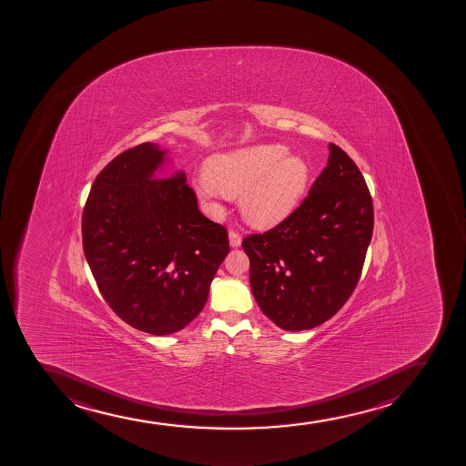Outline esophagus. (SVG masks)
Segmentation results:
<instances>
[{"label":"esophagus","instance_id":"34e87169","mask_svg":"<svg viewBox=\"0 0 466 466\" xmlns=\"http://www.w3.org/2000/svg\"><path fill=\"white\" fill-rule=\"evenodd\" d=\"M228 242H230V247H233V248H238V247L240 245V242H242V236H240L238 231L231 230L230 233H228Z\"/></svg>","mask_w":466,"mask_h":466}]
</instances>
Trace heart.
<instances>
[{"instance_id":"b5f03b06","label":"heart","mask_w":466,"mask_h":466,"mask_svg":"<svg viewBox=\"0 0 466 466\" xmlns=\"http://www.w3.org/2000/svg\"><path fill=\"white\" fill-rule=\"evenodd\" d=\"M309 181L311 168L305 157L289 155L280 144H259L211 157L206 179L195 182V191L215 215L222 198L239 195L247 221L273 227L296 210Z\"/></svg>"}]
</instances>
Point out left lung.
<instances>
[{"mask_svg":"<svg viewBox=\"0 0 466 466\" xmlns=\"http://www.w3.org/2000/svg\"><path fill=\"white\" fill-rule=\"evenodd\" d=\"M327 167L279 226L242 242L262 313L302 331L333 318L362 273L374 226L367 182L342 148L329 144Z\"/></svg>","mask_w":466,"mask_h":466,"instance_id":"left-lung-1","label":"left lung"}]
</instances>
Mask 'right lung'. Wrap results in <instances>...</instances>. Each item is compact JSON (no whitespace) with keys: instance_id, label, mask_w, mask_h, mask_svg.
Masks as SVG:
<instances>
[{"instance_id":"right-lung-1","label":"right lung","mask_w":466,"mask_h":466,"mask_svg":"<svg viewBox=\"0 0 466 466\" xmlns=\"http://www.w3.org/2000/svg\"><path fill=\"white\" fill-rule=\"evenodd\" d=\"M168 148L144 142L108 162L83 211V247L99 291L133 329L177 333L206 305L230 251L227 231L198 208L186 173L157 177Z\"/></svg>"}]
</instances>
